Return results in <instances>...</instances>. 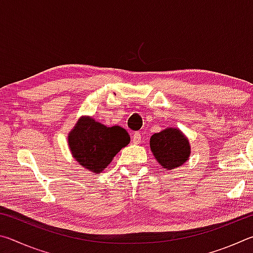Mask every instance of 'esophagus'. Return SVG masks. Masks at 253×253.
<instances>
[{"label":"esophagus","instance_id":"esophagus-1","mask_svg":"<svg viewBox=\"0 0 253 253\" xmlns=\"http://www.w3.org/2000/svg\"><path fill=\"white\" fill-rule=\"evenodd\" d=\"M132 143L134 144H140V142H142V134H140V132H138V131H136V132H134V134H132Z\"/></svg>","mask_w":253,"mask_h":253}]
</instances>
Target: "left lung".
I'll use <instances>...</instances> for the list:
<instances>
[{"instance_id":"left-lung-1","label":"left lung","mask_w":253,"mask_h":253,"mask_svg":"<svg viewBox=\"0 0 253 253\" xmlns=\"http://www.w3.org/2000/svg\"><path fill=\"white\" fill-rule=\"evenodd\" d=\"M149 146L162 169L172 170L186 163L191 155V145L187 137L178 128L169 127L155 132Z\"/></svg>"}]
</instances>
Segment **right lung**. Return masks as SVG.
I'll use <instances>...</instances> for the list:
<instances>
[{
	"label": "right lung",
	"mask_w": 253,
	"mask_h": 253,
	"mask_svg": "<svg viewBox=\"0 0 253 253\" xmlns=\"http://www.w3.org/2000/svg\"><path fill=\"white\" fill-rule=\"evenodd\" d=\"M130 142L121 126L107 127L91 116H81L68 134L72 157L91 173H101L122 148Z\"/></svg>",
	"instance_id": "obj_1"
}]
</instances>
